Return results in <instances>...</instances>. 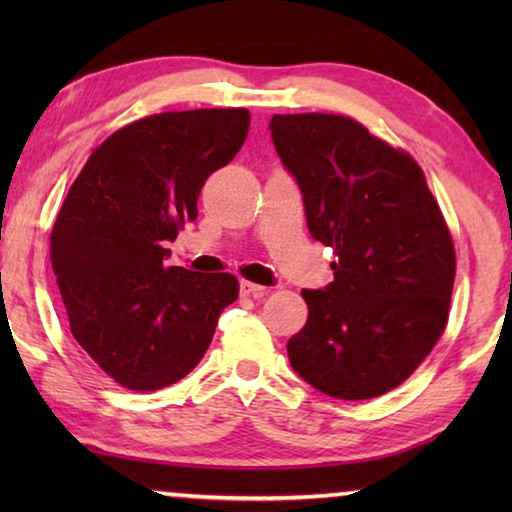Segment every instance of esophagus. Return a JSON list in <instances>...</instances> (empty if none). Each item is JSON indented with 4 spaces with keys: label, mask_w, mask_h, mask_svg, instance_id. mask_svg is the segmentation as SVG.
<instances>
[{
    "label": "esophagus",
    "mask_w": 512,
    "mask_h": 512,
    "mask_svg": "<svg viewBox=\"0 0 512 512\" xmlns=\"http://www.w3.org/2000/svg\"><path fill=\"white\" fill-rule=\"evenodd\" d=\"M265 293H268V289L261 284H254V282H247V279H242L240 282V296L244 298H263Z\"/></svg>",
    "instance_id": "1"
}]
</instances>
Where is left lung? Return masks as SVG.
Instances as JSON below:
<instances>
[{
	"instance_id": "1",
	"label": "left lung",
	"mask_w": 512,
	"mask_h": 512,
	"mask_svg": "<svg viewBox=\"0 0 512 512\" xmlns=\"http://www.w3.org/2000/svg\"><path fill=\"white\" fill-rule=\"evenodd\" d=\"M270 135L303 195L314 240L333 249V282L303 289L307 324L286 345L321 394L363 401L408 380L450 312L454 244L424 172L361 123L272 116Z\"/></svg>"
}]
</instances>
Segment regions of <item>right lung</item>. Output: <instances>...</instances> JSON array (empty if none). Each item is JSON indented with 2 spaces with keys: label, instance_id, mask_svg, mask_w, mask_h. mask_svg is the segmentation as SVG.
I'll return each instance as SVG.
<instances>
[{
  "label": "right lung",
  "instance_id": "obj_1",
  "mask_svg": "<svg viewBox=\"0 0 512 512\" xmlns=\"http://www.w3.org/2000/svg\"><path fill=\"white\" fill-rule=\"evenodd\" d=\"M247 109L167 111L97 146L51 233V261L83 352L125 389L156 391L198 366L237 279L165 268L198 219L207 177L247 139Z\"/></svg>",
  "mask_w": 512,
  "mask_h": 512
}]
</instances>
